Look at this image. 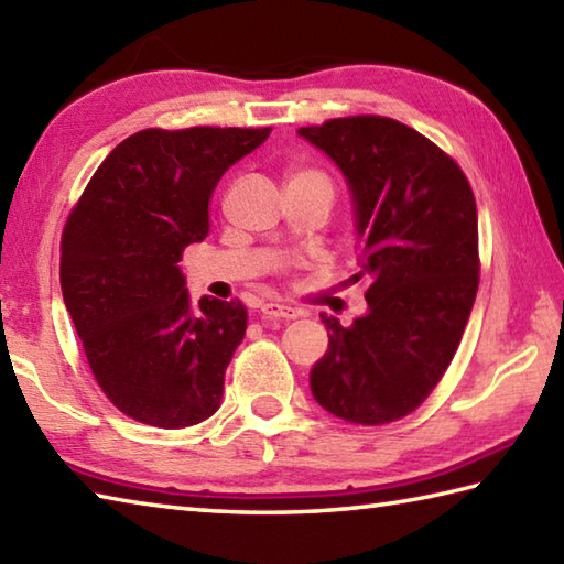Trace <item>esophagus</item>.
Listing matches in <instances>:
<instances>
[{"label": "esophagus", "mask_w": 564, "mask_h": 564, "mask_svg": "<svg viewBox=\"0 0 564 564\" xmlns=\"http://www.w3.org/2000/svg\"><path fill=\"white\" fill-rule=\"evenodd\" d=\"M262 316L264 318H284V322H290V318H296L302 312L294 310V306H286V304H262Z\"/></svg>", "instance_id": "34e87169"}]
</instances>
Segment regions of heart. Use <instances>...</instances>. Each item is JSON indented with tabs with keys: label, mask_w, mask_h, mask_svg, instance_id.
Segmentation results:
<instances>
[{
	"label": "heart",
	"mask_w": 564,
	"mask_h": 564,
	"mask_svg": "<svg viewBox=\"0 0 564 564\" xmlns=\"http://www.w3.org/2000/svg\"><path fill=\"white\" fill-rule=\"evenodd\" d=\"M286 186H310V188H318L324 191V194L332 198L334 196V182L332 176H328L324 169H316V166H302V169H294L290 174V182Z\"/></svg>",
	"instance_id": "b5f03b06"
}]
</instances>
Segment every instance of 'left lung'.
<instances>
[{
    "label": "left lung",
    "mask_w": 564,
    "mask_h": 564,
    "mask_svg": "<svg viewBox=\"0 0 564 564\" xmlns=\"http://www.w3.org/2000/svg\"><path fill=\"white\" fill-rule=\"evenodd\" d=\"M300 134L341 169L356 204L368 314L324 316L328 350L312 368L318 405L350 424L417 410L447 373L479 290V218L462 166L412 127L334 117Z\"/></svg>",
    "instance_id": "1"
}]
</instances>
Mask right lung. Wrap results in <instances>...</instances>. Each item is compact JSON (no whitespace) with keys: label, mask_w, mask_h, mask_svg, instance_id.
Listing matches in <instances>:
<instances>
[{"label":"right lung","mask_w":564,"mask_h":564,"mask_svg":"<svg viewBox=\"0 0 564 564\" xmlns=\"http://www.w3.org/2000/svg\"><path fill=\"white\" fill-rule=\"evenodd\" d=\"M270 127L134 132L105 156L61 236L63 302L100 390L162 430L208 420L248 328L240 300L191 304L178 262L208 236L220 176Z\"/></svg>","instance_id":"right-lung-1"}]
</instances>
